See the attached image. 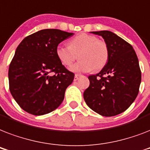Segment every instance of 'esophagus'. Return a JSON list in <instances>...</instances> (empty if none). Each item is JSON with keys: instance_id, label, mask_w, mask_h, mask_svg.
<instances>
[{"instance_id": "1", "label": "esophagus", "mask_w": 150, "mask_h": 150, "mask_svg": "<svg viewBox=\"0 0 150 150\" xmlns=\"http://www.w3.org/2000/svg\"><path fill=\"white\" fill-rule=\"evenodd\" d=\"M80 76H81V75H79V74H75V81H77V80L79 79Z\"/></svg>"}]
</instances>
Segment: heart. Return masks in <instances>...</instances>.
Returning a JSON list of instances; mask_svg holds the SVG:
<instances>
[{
  "label": "heart",
  "instance_id": "1",
  "mask_svg": "<svg viewBox=\"0 0 150 150\" xmlns=\"http://www.w3.org/2000/svg\"><path fill=\"white\" fill-rule=\"evenodd\" d=\"M56 54L61 63L67 67L71 65L79 55L80 61L71 69L77 72H87L93 69L99 71L106 65L109 50L104 41L92 35L82 33L71 39L68 46H57Z\"/></svg>",
  "mask_w": 150,
  "mask_h": 150
}]
</instances>
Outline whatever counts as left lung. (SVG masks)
Returning <instances> with one entry per match:
<instances>
[{
    "instance_id": "1",
    "label": "left lung",
    "mask_w": 150,
    "mask_h": 150,
    "mask_svg": "<svg viewBox=\"0 0 150 150\" xmlns=\"http://www.w3.org/2000/svg\"><path fill=\"white\" fill-rule=\"evenodd\" d=\"M93 33L104 39L109 57L98 74L89 76L84 100L97 114L115 116L125 111L137 97L142 77L139 60L132 46L114 33L104 30Z\"/></svg>"
}]
</instances>
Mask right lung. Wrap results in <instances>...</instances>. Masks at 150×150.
<instances>
[{"label":"right lung","mask_w":150,"mask_h":150,"mask_svg":"<svg viewBox=\"0 0 150 150\" xmlns=\"http://www.w3.org/2000/svg\"><path fill=\"white\" fill-rule=\"evenodd\" d=\"M73 34L42 29L26 36L18 46L8 69L9 89L25 111L43 115L61 105L75 74L62 64L56 48Z\"/></svg>","instance_id":"obj_1"}]
</instances>
